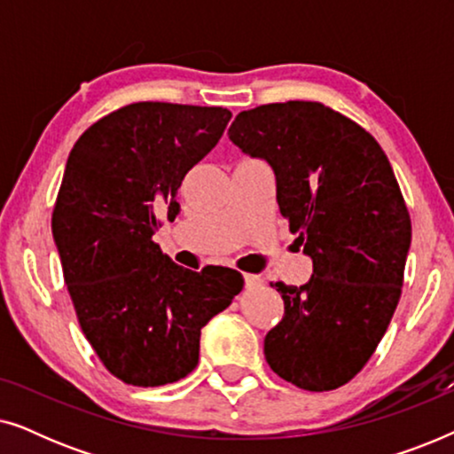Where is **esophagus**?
<instances>
[{"mask_svg": "<svg viewBox=\"0 0 454 454\" xmlns=\"http://www.w3.org/2000/svg\"><path fill=\"white\" fill-rule=\"evenodd\" d=\"M244 278H246L247 289H254V287H260V285H264V278L260 275H244Z\"/></svg>", "mask_w": 454, "mask_h": 454, "instance_id": "obj_1", "label": "esophagus"}]
</instances>
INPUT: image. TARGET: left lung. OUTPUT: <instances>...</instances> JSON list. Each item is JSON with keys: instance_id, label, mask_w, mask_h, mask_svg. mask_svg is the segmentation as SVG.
I'll return each mask as SVG.
<instances>
[{"instance_id": "1", "label": "left lung", "mask_w": 454, "mask_h": 454, "mask_svg": "<svg viewBox=\"0 0 454 454\" xmlns=\"http://www.w3.org/2000/svg\"><path fill=\"white\" fill-rule=\"evenodd\" d=\"M229 138L275 169L278 208L314 262L301 287L275 283L285 314L264 337L266 362L297 388L343 387L401 297L411 216L393 167L374 136L314 101L241 111Z\"/></svg>"}]
</instances>
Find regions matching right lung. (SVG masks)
I'll return each instance as SVG.
<instances>
[{
  "label": "right lung",
  "mask_w": 454,
  "mask_h": 454,
  "mask_svg": "<svg viewBox=\"0 0 454 454\" xmlns=\"http://www.w3.org/2000/svg\"><path fill=\"white\" fill-rule=\"evenodd\" d=\"M229 120L225 107L132 103L92 123L67 157L51 215L64 281L101 364L132 387L188 376L202 326L244 287L238 270H188L153 239Z\"/></svg>",
  "instance_id": "1"
}]
</instances>
